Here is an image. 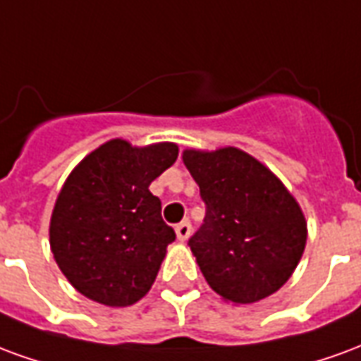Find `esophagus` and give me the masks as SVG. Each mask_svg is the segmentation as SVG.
<instances>
[{
  "label": "esophagus",
  "mask_w": 361,
  "mask_h": 361,
  "mask_svg": "<svg viewBox=\"0 0 361 361\" xmlns=\"http://www.w3.org/2000/svg\"><path fill=\"white\" fill-rule=\"evenodd\" d=\"M176 235H178L180 242H185L189 235H191V224H189L188 220H183V222H180V224L176 226Z\"/></svg>",
  "instance_id": "34e87169"
}]
</instances>
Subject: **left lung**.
<instances>
[{
    "label": "left lung",
    "instance_id": "obj_1",
    "mask_svg": "<svg viewBox=\"0 0 361 361\" xmlns=\"http://www.w3.org/2000/svg\"><path fill=\"white\" fill-rule=\"evenodd\" d=\"M183 164L207 207L189 247L209 286L234 303L274 294L305 250L300 204L267 166L234 147L183 150Z\"/></svg>",
    "mask_w": 361,
    "mask_h": 361
}]
</instances>
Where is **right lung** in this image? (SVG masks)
<instances>
[{
    "label": "right lung",
    "mask_w": 361,
    "mask_h": 361,
    "mask_svg": "<svg viewBox=\"0 0 361 361\" xmlns=\"http://www.w3.org/2000/svg\"><path fill=\"white\" fill-rule=\"evenodd\" d=\"M176 158L173 142L139 149L111 139L69 173L51 212L50 247L77 292L110 307L149 292L176 240L149 185Z\"/></svg>",
    "instance_id": "add662e5"
}]
</instances>
